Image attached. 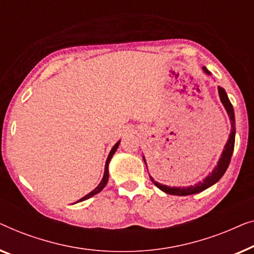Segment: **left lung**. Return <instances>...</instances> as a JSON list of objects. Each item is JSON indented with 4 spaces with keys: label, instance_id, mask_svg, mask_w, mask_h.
<instances>
[{
    "label": "left lung",
    "instance_id": "left-lung-1",
    "mask_svg": "<svg viewBox=\"0 0 254 254\" xmlns=\"http://www.w3.org/2000/svg\"><path fill=\"white\" fill-rule=\"evenodd\" d=\"M202 70L205 71V73L210 74L208 70L206 69L205 66L202 67ZM219 94H220V99L222 101L224 108H226L228 115L230 117V122H231V132L229 135V139H228V142L224 146L223 153L221 155V158L219 160V163L215 167V169L213 170L212 174H209V176H207L205 180L202 182H199L198 184H195L194 187H189V188H170V187H166V185H162L155 182L153 178L151 177V181L154 183L156 187H158L160 190H162L163 192H166L168 194H174V195H189V194H194V193H199L203 190H206L207 188L212 187L213 184H215L217 181L220 180L221 177L223 176V174L226 173L228 166H229L230 160H231V155H233L234 152V147H235V133H236V128H235V114H234V108L233 105H231L229 98H228L226 91L223 90L222 87L219 86ZM145 161V160H144Z\"/></svg>",
    "mask_w": 254,
    "mask_h": 254
}]
</instances>
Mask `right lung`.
Instances as JSON below:
<instances>
[{"label":"right lung","instance_id":"right-lung-1","mask_svg":"<svg viewBox=\"0 0 254 254\" xmlns=\"http://www.w3.org/2000/svg\"><path fill=\"white\" fill-rule=\"evenodd\" d=\"M119 145H120V141L119 142H116L115 144V146H114V147L112 148V151H110V153H109V155H108V159H107V161H106V167H105V174H103V178H102V181L100 182V184L98 185V187H96L94 190H93L92 192H90V193L88 194H86L85 195V197H83L81 198L80 200H78L77 202H79V201H83V200H86V199H88V198H91V197H93V195H95L96 193H99L100 191L102 190L103 188L106 187V184H107V182H108V178H109V173H108V164H109V161H110V159L113 158V155H114V153L116 152V149H117V147H119Z\"/></svg>","mask_w":254,"mask_h":254}]
</instances>
